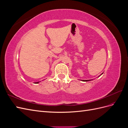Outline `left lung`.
<instances>
[{"label":"left lung","mask_w":128,"mask_h":128,"mask_svg":"<svg viewBox=\"0 0 128 128\" xmlns=\"http://www.w3.org/2000/svg\"><path fill=\"white\" fill-rule=\"evenodd\" d=\"M89 80H83L82 81H84V82H87V81H89Z\"/></svg>","instance_id":"obj_1"}]
</instances>
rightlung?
I'll return each mask as SVG.
<instances>
[{
  "label": "right lung",
  "instance_id": "1",
  "mask_svg": "<svg viewBox=\"0 0 128 128\" xmlns=\"http://www.w3.org/2000/svg\"><path fill=\"white\" fill-rule=\"evenodd\" d=\"M39 83V82H35V83L36 84V83Z\"/></svg>",
  "mask_w": 128,
  "mask_h": 128
}]
</instances>
